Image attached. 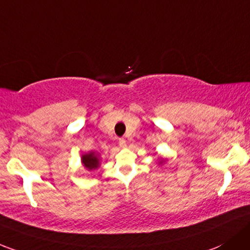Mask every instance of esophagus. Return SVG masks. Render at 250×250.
Wrapping results in <instances>:
<instances>
[{
    "label": "esophagus",
    "instance_id": "34e87169",
    "mask_svg": "<svg viewBox=\"0 0 250 250\" xmlns=\"http://www.w3.org/2000/svg\"><path fill=\"white\" fill-rule=\"evenodd\" d=\"M118 145L122 147V148H125V147H127V141H125V139H120V140H118Z\"/></svg>",
    "mask_w": 250,
    "mask_h": 250
}]
</instances>
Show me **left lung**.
<instances>
[{"instance_id": "left-lung-1", "label": "left lung", "mask_w": 250, "mask_h": 250, "mask_svg": "<svg viewBox=\"0 0 250 250\" xmlns=\"http://www.w3.org/2000/svg\"><path fill=\"white\" fill-rule=\"evenodd\" d=\"M165 162H167V158H163V157H158V163H157V164H158L159 167H160V165L164 164Z\"/></svg>"}]
</instances>
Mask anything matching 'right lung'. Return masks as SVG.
Returning <instances> with one entry per match:
<instances>
[{"label":"right lung","mask_w":250,"mask_h":250,"mask_svg":"<svg viewBox=\"0 0 250 250\" xmlns=\"http://www.w3.org/2000/svg\"><path fill=\"white\" fill-rule=\"evenodd\" d=\"M81 164L83 165L87 171H93L101 167V154L98 152H87V153L81 154Z\"/></svg>","instance_id":"right-lung-1"}]
</instances>
